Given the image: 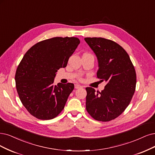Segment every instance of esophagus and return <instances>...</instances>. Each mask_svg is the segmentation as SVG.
Returning <instances> with one entry per match:
<instances>
[{
  "instance_id": "1",
  "label": "esophagus",
  "mask_w": 155,
  "mask_h": 155,
  "mask_svg": "<svg viewBox=\"0 0 155 155\" xmlns=\"http://www.w3.org/2000/svg\"><path fill=\"white\" fill-rule=\"evenodd\" d=\"M82 86H81V85H80L78 84H75L74 85V88L75 89H79V88H82Z\"/></svg>"
}]
</instances>
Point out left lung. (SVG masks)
I'll list each match as a JSON object with an SVG mask.
<instances>
[{"label": "left lung", "mask_w": 155, "mask_h": 155, "mask_svg": "<svg viewBox=\"0 0 155 155\" xmlns=\"http://www.w3.org/2000/svg\"><path fill=\"white\" fill-rule=\"evenodd\" d=\"M98 61L97 78L107 84L101 92L88 87L86 110L96 121L107 122L117 117L130 104L136 87V72L126 50L104 38H85Z\"/></svg>", "instance_id": "obj_1"}]
</instances>
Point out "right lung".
<instances>
[{
  "label": "right lung",
  "instance_id": "1",
  "mask_svg": "<svg viewBox=\"0 0 155 155\" xmlns=\"http://www.w3.org/2000/svg\"><path fill=\"white\" fill-rule=\"evenodd\" d=\"M81 41L74 37H55L33 45L16 69L15 82L21 102L32 116L49 120L64 108L74 84L54 85L57 70L68 61Z\"/></svg>",
  "mask_w": 155,
  "mask_h": 155
}]
</instances>
